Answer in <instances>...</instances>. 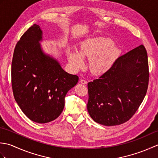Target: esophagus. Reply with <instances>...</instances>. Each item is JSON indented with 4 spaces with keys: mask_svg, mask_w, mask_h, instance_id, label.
Wrapping results in <instances>:
<instances>
[{
    "mask_svg": "<svg viewBox=\"0 0 158 158\" xmlns=\"http://www.w3.org/2000/svg\"><path fill=\"white\" fill-rule=\"evenodd\" d=\"M80 83H81V84H83V85H85V84H87V81H85V79H80Z\"/></svg>",
    "mask_w": 158,
    "mask_h": 158,
    "instance_id": "obj_1",
    "label": "esophagus"
}]
</instances>
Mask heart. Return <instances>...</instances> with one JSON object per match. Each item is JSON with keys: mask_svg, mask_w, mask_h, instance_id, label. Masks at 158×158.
Here are the masks:
<instances>
[{"mask_svg": "<svg viewBox=\"0 0 158 158\" xmlns=\"http://www.w3.org/2000/svg\"><path fill=\"white\" fill-rule=\"evenodd\" d=\"M121 52L113 39L96 36L82 42L79 52L74 49H69L67 57L69 62L77 69L84 66L83 58H89V67L91 72L95 75H102L115 65Z\"/></svg>", "mask_w": 158, "mask_h": 158, "instance_id": "obj_1", "label": "heart"}]
</instances>
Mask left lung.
<instances>
[{
  "label": "left lung",
  "instance_id": "obj_1",
  "mask_svg": "<svg viewBox=\"0 0 158 158\" xmlns=\"http://www.w3.org/2000/svg\"><path fill=\"white\" fill-rule=\"evenodd\" d=\"M146 49L140 45L119 59L109 71L88 83V111L94 122L106 126L128 121L145 98L149 84Z\"/></svg>",
  "mask_w": 158,
  "mask_h": 158
}]
</instances>
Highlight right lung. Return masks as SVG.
<instances>
[{
    "instance_id": "1",
    "label": "right lung",
    "mask_w": 158,
    "mask_h": 158,
    "mask_svg": "<svg viewBox=\"0 0 158 158\" xmlns=\"http://www.w3.org/2000/svg\"><path fill=\"white\" fill-rule=\"evenodd\" d=\"M43 32L34 24L16 44L11 64L13 96L22 112L33 122L45 123L60 116L67 92L79 81L43 52Z\"/></svg>"
}]
</instances>
